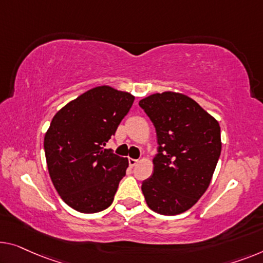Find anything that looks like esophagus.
<instances>
[{
    "label": "esophagus",
    "instance_id": "obj_1",
    "mask_svg": "<svg viewBox=\"0 0 263 263\" xmlns=\"http://www.w3.org/2000/svg\"><path fill=\"white\" fill-rule=\"evenodd\" d=\"M137 163H138V160L137 159H133V158H128V165H130L131 167L136 166Z\"/></svg>",
    "mask_w": 263,
    "mask_h": 263
}]
</instances>
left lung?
Instances as JSON below:
<instances>
[{
  "label": "left lung",
  "instance_id": "obj_1",
  "mask_svg": "<svg viewBox=\"0 0 263 263\" xmlns=\"http://www.w3.org/2000/svg\"><path fill=\"white\" fill-rule=\"evenodd\" d=\"M157 133L154 172L142 183L148 208L162 215L190 209L209 186L221 155L218 121L191 98L156 93L139 101Z\"/></svg>",
  "mask_w": 263,
  "mask_h": 263
}]
</instances>
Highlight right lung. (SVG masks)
<instances>
[{"mask_svg":"<svg viewBox=\"0 0 263 263\" xmlns=\"http://www.w3.org/2000/svg\"><path fill=\"white\" fill-rule=\"evenodd\" d=\"M133 100L130 93L99 86L54 116L44 142L47 166L58 194L74 210L94 214L112 204L128 160L104 146Z\"/></svg>","mask_w":263,"mask_h":263,"instance_id":"1","label":"right lung"}]
</instances>
